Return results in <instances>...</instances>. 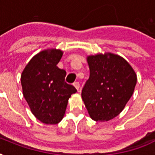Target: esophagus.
I'll use <instances>...</instances> for the list:
<instances>
[{
	"label": "esophagus",
	"instance_id": "34e87169",
	"mask_svg": "<svg viewBox=\"0 0 155 155\" xmlns=\"http://www.w3.org/2000/svg\"><path fill=\"white\" fill-rule=\"evenodd\" d=\"M73 86L76 88V90L77 91H79V88H80V84H79V82H75L74 84H73Z\"/></svg>",
	"mask_w": 155,
	"mask_h": 155
}]
</instances>
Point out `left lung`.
Masks as SVG:
<instances>
[{
    "mask_svg": "<svg viewBox=\"0 0 155 155\" xmlns=\"http://www.w3.org/2000/svg\"><path fill=\"white\" fill-rule=\"evenodd\" d=\"M89 79L82 89L83 101L90 117L108 121L119 115L132 97L137 75L121 56L113 53L87 57Z\"/></svg>",
    "mask_w": 155,
    "mask_h": 155,
    "instance_id": "8db88e82",
    "label": "left lung"
}]
</instances>
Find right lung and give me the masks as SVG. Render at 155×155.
I'll list each match as a JSON object with an SVG mask.
<instances>
[{"mask_svg":"<svg viewBox=\"0 0 155 155\" xmlns=\"http://www.w3.org/2000/svg\"><path fill=\"white\" fill-rule=\"evenodd\" d=\"M63 52L47 49L35 54L21 75L23 96L37 119L47 125L60 122L68 100L76 92L74 86L64 81L66 71L57 64Z\"/></svg>","mask_w":155,"mask_h":155,"instance_id":"obj_1","label":"right lung"}]
</instances>
